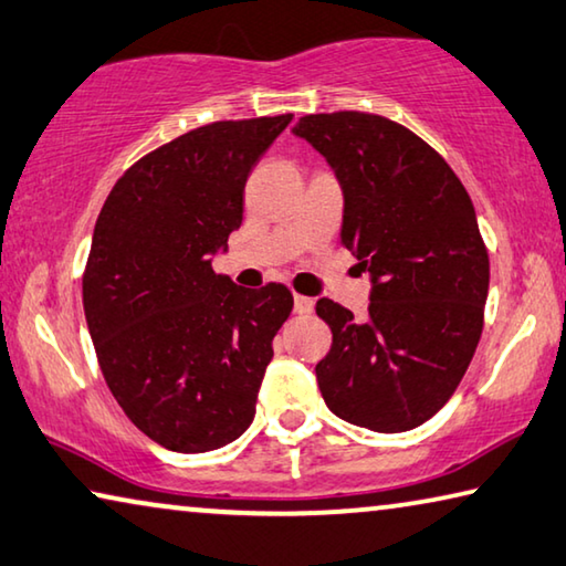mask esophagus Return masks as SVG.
<instances>
[{"instance_id":"1","label":"esophagus","mask_w":566,"mask_h":566,"mask_svg":"<svg viewBox=\"0 0 566 566\" xmlns=\"http://www.w3.org/2000/svg\"><path fill=\"white\" fill-rule=\"evenodd\" d=\"M312 310H315V302H312V297L294 294V312H297V315H312Z\"/></svg>"}]
</instances>
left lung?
<instances>
[{
	"label": "left lung",
	"mask_w": 566,
	"mask_h": 566,
	"mask_svg": "<svg viewBox=\"0 0 566 566\" xmlns=\"http://www.w3.org/2000/svg\"><path fill=\"white\" fill-rule=\"evenodd\" d=\"M294 136L343 186V244L370 274L365 319L332 300L317 315L332 347L315 373L327 408L375 433H402L441 410L483 329L489 251L451 166L382 115H304Z\"/></svg>",
	"instance_id": "left-lung-1"
}]
</instances>
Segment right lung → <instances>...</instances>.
<instances>
[{"label": "right lung", "instance_id": "obj_1", "mask_svg": "<svg viewBox=\"0 0 566 566\" xmlns=\"http://www.w3.org/2000/svg\"><path fill=\"white\" fill-rule=\"evenodd\" d=\"M221 120L133 164L95 221L83 307L107 388L133 426L176 453L244 433L292 312L284 284L247 290L211 259L241 227L244 186L290 125Z\"/></svg>", "mask_w": 566, "mask_h": 566}]
</instances>
